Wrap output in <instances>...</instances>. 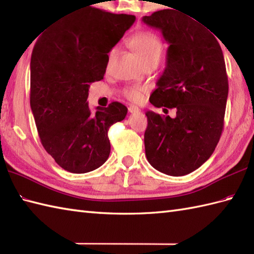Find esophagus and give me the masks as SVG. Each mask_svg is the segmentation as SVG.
<instances>
[{
	"label": "esophagus",
	"mask_w": 254,
	"mask_h": 254,
	"mask_svg": "<svg viewBox=\"0 0 254 254\" xmlns=\"http://www.w3.org/2000/svg\"><path fill=\"white\" fill-rule=\"evenodd\" d=\"M141 110L138 109L137 107H135V106H130L128 107V112H131V113H137V112H139Z\"/></svg>",
	"instance_id": "34e87169"
}]
</instances>
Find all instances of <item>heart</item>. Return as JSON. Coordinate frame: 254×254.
I'll return each instance as SVG.
<instances>
[{
	"instance_id": "b5f03b06",
	"label": "heart",
	"mask_w": 254,
	"mask_h": 254,
	"mask_svg": "<svg viewBox=\"0 0 254 254\" xmlns=\"http://www.w3.org/2000/svg\"><path fill=\"white\" fill-rule=\"evenodd\" d=\"M130 45L137 55L141 57L144 63H146L153 59H159L163 52V42L155 34L150 31H139L133 35L130 39ZM117 53V48H112L108 55V65L111 63ZM144 88L141 87H130L126 88L123 91L124 96L128 100L134 102H139L144 97Z\"/></svg>"
}]
</instances>
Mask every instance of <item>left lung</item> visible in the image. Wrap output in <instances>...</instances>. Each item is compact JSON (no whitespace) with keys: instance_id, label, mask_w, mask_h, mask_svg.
I'll list each match as a JSON object with an SVG mask.
<instances>
[{"instance_id":"left-lung-1","label":"left lung","mask_w":254,"mask_h":254,"mask_svg":"<svg viewBox=\"0 0 254 254\" xmlns=\"http://www.w3.org/2000/svg\"><path fill=\"white\" fill-rule=\"evenodd\" d=\"M142 20L161 30L169 44L149 101L177 109L174 119L146 112L145 154L156 170L185 176L210 157L222 135L228 96L223 51L212 32L185 13L161 9Z\"/></svg>"}]
</instances>
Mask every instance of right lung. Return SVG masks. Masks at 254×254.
<instances>
[{
  "label": "right lung",
  "instance_id": "add662e5",
  "mask_svg": "<svg viewBox=\"0 0 254 254\" xmlns=\"http://www.w3.org/2000/svg\"><path fill=\"white\" fill-rule=\"evenodd\" d=\"M135 16L89 7L37 40L30 60V107L42 146L64 170L86 174L109 157L108 131L127 108L88 107L89 85L104 78L108 53Z\"/></svg>",
  "mask_w": 254,
  "mask_h": 254
}]
</instances>
